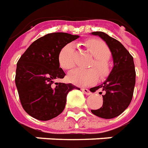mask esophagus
Returning <instances> with one entry per match:
<instances>
[{
  "label": "esophagus",
  "instance_id": "esophagus-1",
  "mask_svg": "<svg viewBox=\"0 0 148 148\" xmlns=\"http://www.w3.org/2000/svg\"><path fill=\"white\" fill-rule=\"evenodd\" d=\"M81 90H82V91L84 92V93H85L86 95H90V94H91V92L90 91V90H89V89H87V88H82Z\"/></svg>",
  "mask_w": 148,
  "mask_h": 148
}]
</instances>
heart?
<instances>
[{"instance_id": "b5f03b06", "label": "heart", "mask_w": 148, "mask_h": 148, "mask_svg": "<svg viewBox=\"0 0 148 148\" xmlns=\"http://www.w3.org/2000/svg\"><path fill=\"white\" fill-rule=\"evenodd\" d=\"M83 46L94 57L89 64L90 69H75L69 75V79L74 84L88 86L95 84L100 78H106L110 73V49L106 43L98 38H89L83 42ZM75 50L74 46L68 43L58 53V62L64 70L69 71L75 67Z\"/></svg>"}]
</instances>
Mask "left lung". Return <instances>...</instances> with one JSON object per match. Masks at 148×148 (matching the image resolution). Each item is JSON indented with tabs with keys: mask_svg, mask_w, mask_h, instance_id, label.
Returning <instances> with one entry per match:
<instances>
[{
	"mask_svg": "<svg viewBox=\"0 0 148 148\" xmlns=\"http://www.w3.org/2000/svg\"><path fill=\"white\" fill-rule=\"evenodd\" d=\"M92 34L99 35L108 45L114 65L107 79L92 88L91 92L102 89L104 94L102 106L91 110V113L99 117L110 119L122 114L131 102L136 84L134 61L132 56L119 41L102 31H95Z\"/></svg>",
	"mask_w": 148,
	"mask_h": 148,
	"instance_id": "obj_1",
	"label": "left lung"
}]
</instances>
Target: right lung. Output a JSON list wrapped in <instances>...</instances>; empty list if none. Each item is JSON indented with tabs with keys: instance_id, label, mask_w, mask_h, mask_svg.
Returning <instances> with one entry per match:
<instances>
[{
	"instance_id": "right-lung-1",
	"label": "right lung",
	"mask_w": 148,
	"mask_h": 148,
	"mask_svg": "<svg viewBox=\"0 0 148 148\" xmlns=\"http://www.w3.org/2000/svg\"><path fill=\"white\" fill-rule=\"evenodd\" d=\"M79 35L56 32L35 40L17 62L16 85L19 100L27 114L48 121L62 113L70 90L79 89L72 84L54 83L65 75L58 62V53Z\"/></svg>"
}]
</instances>
